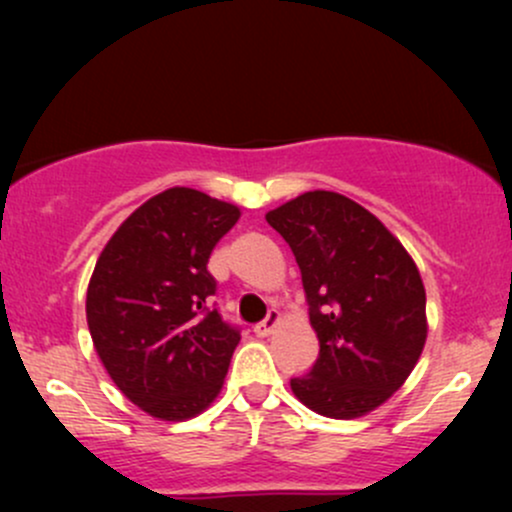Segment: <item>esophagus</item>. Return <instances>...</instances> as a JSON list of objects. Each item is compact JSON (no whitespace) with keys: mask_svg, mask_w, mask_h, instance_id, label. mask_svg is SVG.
<instances>
[{"mask_svg":"<svg viewBox=\"0 0 512 512\" xmlns=\"http://www.w3.org/2000/svg\"><path fill=\"white\" fill-rule=\"evenodd\" d=\"M279 325V310H269V315L264 317V322L255 325V334L257 337H269L274 332V327Z\"/></svg>","mask_w":512,"mask_h":512,"instance_id":"1","label":"esophagus"}]
</instances>
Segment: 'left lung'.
I'll return each mask as SVG.
<instances>
[{
  "label": "left lung",
  "mask_w": 512,
  "mask_h": 512,
  "mask_svg": "<svg viewBox=\"0 0 512 512\" xmlns=\"http://www.w3.org/2000/svg\"><path fill=\"white\" fill-rule=\"evenodd\" d=\"M301 269L320 356L291 390L330 419H356L402 387L426 344V291L402 243L337 192L305 195L269 211Z\"/></svg>",
  "instance_id": "1"
}]
</instances>
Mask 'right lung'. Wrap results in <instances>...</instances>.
Listing matches in <instances>:
<instances>
[{
    "label": "right lung",
    "instance_id": "add662e5",
    "mask_svg": "<svg viewBox=\"0 0 512 512\" xmlns=\"http://www.w3.org/2000/svg\"><path fill=\"white\" fill-rule=\"evenodd\" d=\"M238 216L233 204L170 187L117 228L93 269V346L122 395L156 419L199 414L226 378L240 330L211 303L207 262Z\"/></svg>",
    "mask_w": 512,
    "mask_h": 512
}]
</instances>
